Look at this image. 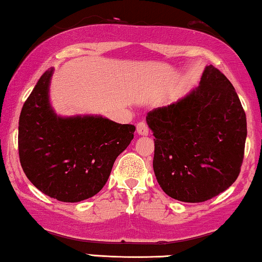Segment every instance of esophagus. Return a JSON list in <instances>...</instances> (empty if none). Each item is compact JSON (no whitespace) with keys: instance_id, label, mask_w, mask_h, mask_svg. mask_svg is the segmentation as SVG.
<instances>
[{"instance_id":"obj_1","label":"esophagus","mask_w":262,"mask_h":262,"mask_svg":"<svg viewBox=\"0 0 262 262\" xmlns=\"http://www.w3.org/2000/svg\"><path fill=\"white\" fill-rule=\"evenodd\" d=\"M137 134L139 136H147L149 135V127H147L146 123L140 122L137 124Z\"/></svg>"}]
</instances>
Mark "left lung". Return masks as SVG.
Here are the masks:
<instances>
[{
  "mask_svg": "<svg viewBox=\"0 0 262 262\" xmlns=\"http://www.w3.org/2000/svg\"><path fill=\"white\" fill-rule=\"evenodd\" d=\"M154 171L166 195L199 203L227 190L244 161L247 120L234 86L213 65L187 96L147 113Z\"/></svg>",
  "mask_w": 262,
  "mask_h": 262,
  "instance_id": "left-lung-1",
  "label": "left lung"
}]
</instances>
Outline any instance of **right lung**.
Segmentation results:
<instances>
[{"instance_id":"obj_1","label":"right lung","mask_w":262,"mask_h":262,"mask_svg":"<svg viewBox=\"0 0 262 262\" xmlns=\"http://www.w3.org/2000/svg\"><path fill=\"white\" fill-rule=\"evenodd\" d=\"M54 68L41 75L18 120V156L28 180L52 199L80 202L98 194L136 127L103 116H58L49 101Z\"/></svg>"}]
</instances>
